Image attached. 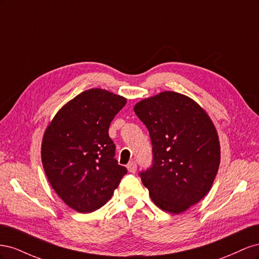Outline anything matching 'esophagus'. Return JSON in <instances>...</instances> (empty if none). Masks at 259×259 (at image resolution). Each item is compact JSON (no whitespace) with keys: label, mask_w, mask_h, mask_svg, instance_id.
<instances>
[{"label":"esophagus","mask_w":259,"mask_h":259,"mask_svg":"<svg viewBox=\"0 0 259 259\" xmlns=\"http://www.w3.org/2000/svg\"><path fill=\"white\" fill-rule=\"evenodd\" d=\"M127 169L128 171H131V173H135L136 169H137V164L135 161H131L128 164H127Z\"/></svg>","instance_id":"obj_1"}]
</instances>
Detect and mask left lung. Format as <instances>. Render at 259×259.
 Listing matches in <instances>:
<instances>
[{"label":"left lung","mask_w":259,"mask_h":259,"mask_svg":"<svg viewBox=\"0 0 259 259\" xmlns=\"http://www.w3.org/2000/svg\"><path fill=\"white\" fill-rule=\"evenodd\" d=\"M134 111L152 144L142 182L156 206L183 213L205 197L216 177L221 147L214 124L194 100L175 92L139 101Z\"/></svg>","instance_id":"obj_1"}]
</instances>
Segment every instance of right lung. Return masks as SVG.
Masks as SVG:
<instances>
[{
  "mask_svg": "<svg viewBox=\"0 0 259 259\" xmlns=\"http://www.w3.org/2000/svg\"><path fill=\"white\" fill-rule=\"evenodd\" d=\"M126 99L92 89L70 100L44 133L42 163L53 189L68 206L92 213L111 199L126 167L114 159L109 126Z\"/></svg>",
  "mask_w": 259,
  "mask_h": 259,
  "instance_id": "1",
  "label": "right lung"
}]
</instances>
